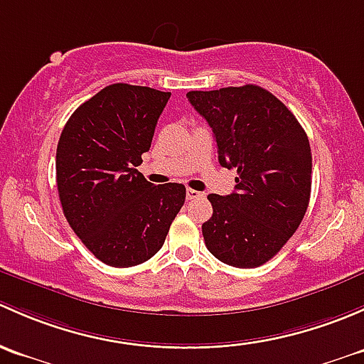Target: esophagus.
Instances as JSON below:
<instances>
[{"label": "esophagus", "mask_w": 364, "mask_h": 364, "mask_svg": "<svg viewBox=\"0 0 364 364\" xmlns=\"http://www.w3.org/2000/svg\"><path fill=\"white\" fill-rule=\"evenodd\" d=\"M187 200L193 201V200H201V198H205L203 193H200V191H194V189H187Z\"/></svg>", "instance_id": "34e87169"}]
</instances>
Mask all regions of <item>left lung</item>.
<instances>
[{
  "mask_svg": "<svg viewBox=\"0 0 364 364\" xmlns=\"http://www.w3.org/2000/svg\"><path fill=\"white\" fill-rule=\"evenodd\" d=\"M212 127L220 166L237 170L235 193L208 194L205 245L223 263L254 268L272 259L305 217L312 187L309 136L293 112L259 85L191 91Z\"/></svg>",
  "mask_w": 364,
  "mask_h": 364,
  "instance_id": "1",
  "label": "left lung"
}]
</instances>
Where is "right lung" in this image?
I'll return each mask as SVG.
<instances>
[{
  "label": "right lung",
  "instance_id": "1",
  "mask_svg": "<svg viewBox=\"0 0 364 364\" xmlns=\"http://www.w3.org/2000/svg\"><path fill=\"white\" fill-rule=\"evenodd\" d=\"M171 92L112 84L63 129L55 182L63 212L85 247L115 268L151 259L186 201L182 183L154 186L136 170Z\"/></svg>",
  "mask_w": 364,
  "mask_h": 364
}]
</instances>
